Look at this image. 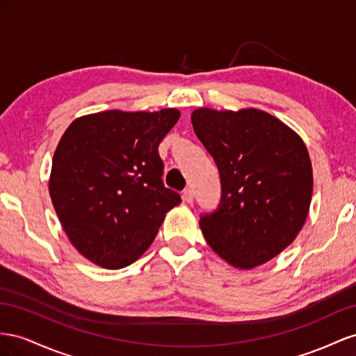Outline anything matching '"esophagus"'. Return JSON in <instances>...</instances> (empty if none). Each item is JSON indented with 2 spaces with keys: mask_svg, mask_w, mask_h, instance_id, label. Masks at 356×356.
<instances>
[{
  "mask_svg": "<svg viewBox=\"0 0 356 356\" xmlns=\"http://www.w3.org/2000/svg\"><path fill=\"white\" fill-rule=\"evenodd\" d=\"M184 200L186 202H194V191H192V188H186L184 191Z\"/></svg>",
  "mask_w": 356,
  "mask_h": 356,
  "instance_id": "esophagus-1",
  "label": "esophagus"
}]
</instances>
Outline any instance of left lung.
Returning a JSON list of instances; mask_svg holds the SVG:
<instances>
[{
	"label": "left lung",
	"mask_w": 356,
	"mask_h": 356,
	"mask_svg": "<svg viewBox=\"0 0 356 356\" xmlns=\"http://www.w3.org/2000/svg\"><path fill=\"white\" fill-rule=\"evenodd\" d=\"M191 120L222 185L218 209L200 219L209 246L243 270L277 257L298 236L310 207L313 172L304 141L258 108L201 107Z\"/></svg>",
	"instance_id": "1"
}]
</instances>
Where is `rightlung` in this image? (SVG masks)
Returning <instances> with one entry per match:
<instances>
[{"mask_svg":"<svg viewBox=\"0 0 356 356\" xmlns=\"http://www.w3.org/2000/svg\"><path fill=\"white\" fill-rule=\"evenodd\" d=\"M180 111L108 110L71 122L54 155L49 192L65 234L99 267L137 261L180 195L162 184L158 146Z\"/></svg>","mask_w":356,"mask_h":356,"instance_id":"1","label":"right lung"}]
</instances>
